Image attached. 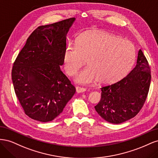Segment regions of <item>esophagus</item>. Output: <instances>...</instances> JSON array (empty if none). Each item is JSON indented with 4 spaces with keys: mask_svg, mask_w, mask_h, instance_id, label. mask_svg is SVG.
I'll list each match as a JSON object with an SVG mask.
<instances>
[{
    "mask_svg": "<svg viewBox=\"0 0 158 158\" xmlns=\"http://www.w3.org/2000/svg\"><path fill=\"white\" fill-rule=\"evenodd\" d=\"M76 92L78 93H82V92H84L86 91V89L85 88H81V87H76Z\"/></svg>",
    "mask_w": 158,
    "mask_h": 158,
    "instance_id": "34e87169",
    "label": "esophagus"
}]
</instances>
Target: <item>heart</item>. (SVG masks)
<instances>
[{
  "label": "heart",
  "instance_id": "1",
  "mask_svg": "<svg viewBox=\"0 0 158 158\" xmlns=\"http://www.w3.org/2000/svg\"><path fill=\"white\" fill-rule=\"evenodd\" d=\"M87 61L88 67L75 77L77 83L88 85L98 80L114 84L128 74L136 61V51L130 41L106 33H87L77 46L67 47L63 66L69 76L74 75Z\"/></svg>",
  "mask_w": 158,
  "mask_h": 158
}]
</instances>
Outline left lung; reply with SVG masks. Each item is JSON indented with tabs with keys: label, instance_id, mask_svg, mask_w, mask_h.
I'll return each mask as SVG.
<instances>
[{
	"label": "left lung",
	"instance_id": "left-lung-1",
	"mask_svg": "<svg viewBox=\"0 0 158 158\" xmlns=\"http://www.w3.org/2000/svg\"><path fill=\"white\" fill-rule=\"evenodd\" d=\"M151 71L141 49L137 63L120 81L101 88L102 98L94 107L105 121L120 124L135 117L142 108L149 92Z\"/></svg>",
	"mask_w": 158,
	"mask_h": 158
}]
</instances>
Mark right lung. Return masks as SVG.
<instances>
[{"label": "right lung", "mask_w": 158, "mask_h": 158, "mask_svg": "<svg viewBox=\"0 0 158 158\" xmlns=\"http://www.w3.org/2000/svg\"><path fill=\"white\" fill-rule=\"evenodd\" d=\"M74 20L71 18L36 28L13 64L14 92L25 114L33 120L52 121L76 92L60 69L66 36Z\"/></svg>", "instance_id": "add662e5"}]
</instances>
